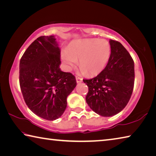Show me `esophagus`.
Here are the masks:
<instances>
[{
  "label": "esophagus",
  "mask_w": 156,
  "mask_h": 156,
  "mask_svg": "<svg viewBox=\"0 0 156 156\" xmlns=\"http://www.w3.org/2000/svg\"><path fill=\"white\" fill-rule=\"evenodd\" d=\"M76 82H77V83H80L83 82V78H81L80 77H78V76H76Z\"/></svg>",
  "instance_id": "1"
}]
</instances>
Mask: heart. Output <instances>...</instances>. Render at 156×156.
Masks as SVG:
<instances>
[{"instance_id":"1","label":"heart","mask_w":156,"mask_h":156,"mask_svg":"<svg viewBox=\"0 0 156 156\" xmlns=\"http://www.w3.org/2000/svg\"><path fill=\"white\" fill-rule=\"evenodd\" d=\"M112 54L109 41L105 39L84 38L71 42L61 54L62 62L67 71H72L78 65L80 73L90 76L98 75L103 71Z\"/></svg>"}]
</instances>
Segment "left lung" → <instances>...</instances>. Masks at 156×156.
Returning <instances> with one entry per match:
<instances>
[{"label":"left lung","mask_w":156,"mask_h":156,"mask_svg":"<svg viewBox=\"0 0 156 156\" xmlns=\"http://www.w3.org/2000/svg\"><path fill=\"white\" fill-rule=\"evenodd\" d=\"M112 54L105 69L96 77L83 80L89 87L86 102L100 115L120 112L131 98L134 86V62L119 42L109 40Z\"/></svg>","instance_id":"left-lung-1"}]
</instances>
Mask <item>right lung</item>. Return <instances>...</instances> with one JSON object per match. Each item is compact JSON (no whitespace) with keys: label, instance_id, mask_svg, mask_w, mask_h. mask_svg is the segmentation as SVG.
I'll list each match as a JSON object with an SVG mask.
<instances>
[{"label":"right lung","instance_id":"obj_1","mask_svg":"<svg viewBox=\"0 0 156 156\" xmlns=\"http://www.w3.org/2000/svg\"><path fill=\"white\" fill-rule=\"evenodd\" d=\"M60 63V49L54 36L38 37L20 60V87L25 103L47 120L63 114L67 98L76 86L75 76L62 72Z\"/></svg>","mask_w":156,"mask_h":156}]
</instances>
